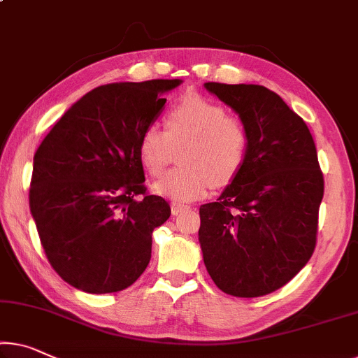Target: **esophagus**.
<instances>
[{
    "label": "esophagus",
    "instance_id": "34e87169",
    "mask_svg": "<svg viewBox=\"0 0 358 358\" xmlns=\"http://www.w3.org/2000/svg\"><path fill=\"white\" fill-rule=\"evenodd\" d=\"M185 210H189V206L180 205V203H173V205H171V213H173V216H178V214L184 213Z\"/></svg>",
    "mask_w": 358,
    "mask_h": 358
}]
</instances>
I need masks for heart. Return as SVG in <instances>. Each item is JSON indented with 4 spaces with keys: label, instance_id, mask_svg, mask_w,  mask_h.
<instances>
[{
    "label": "heart",
    "instance_id": "obj_1",
    "mask_svg": "<svg viewBox=\"0 0 358 358\" xmlns=\"http://www.w3.org/2000/svg\"><path fill=\"white\" fill-rule=\"evenodd\" d=\"M251 136L248 126L221 103L203 96H185L169 108L166 131L158 124L144 129L139 158L150 176H162L173 160V147H180V166L153 185L158 195L174 201H194L211 185H227L243 169Z\"/></svg>",
    "mask_w": 358,
    "mask_h": 358
}]
</instances>
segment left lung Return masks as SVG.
I'll list each match as a JSON object with an SVG mask.
<instances>
[{
  "label": "left lung",
  "mask_w": 358,
  "mask_h": 358,
  "mask_svg": "<svg viewBox=\"0 0 358 358\" xmlns=\"http://www.w3.org/2000/svg\"><path fill=\"white\" fill-rule=\"evenodd\" d=\"M248 126L240 174L217 201L200 206L203 261L213 282L236 298L282 288L317 245L323 173L307 124L259 85L205 83Z\"/></svg>",
  "instance_id": "8db88e82"
}]
</instances>
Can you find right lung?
<instances>
[{"label": "right lung", "mask_w": 358, "mask_h": 358, "mask_svg": "<svg viewBox=\"0 0 358 358\" xmlns=\"http://www.w3.org/2000/svg\"><path fill=\"white\" fill-rule=\"evenodd\" d=\"M180 80L99 86L54 124L33 157L30 211L54 271L92 294L133 285L152 232L171 216L144 185L139 139Z\"/></svg>", "instance_id": "obj_1"}]
</instances>
